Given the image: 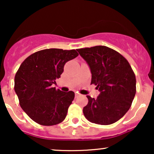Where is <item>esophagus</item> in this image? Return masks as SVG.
Here are the masks:
<instances>
[{
	"mask_svg": "<svg viewBox=\"0 0 154 154\" xmlns=\"http://www.w3.org/2000/svg\"><path fill=\"white\" fill-rule=\"evenodd\" d=\"M79 95H81L80 93H75V97H76V98H77V97L79 96Z\"/></svg>",
	"mask_w": 154,
	"mask_h": 154,
	"instance_id": "esophagus-1",
	"label": "esophagus"
}]
</instances>
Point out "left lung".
Here are the masks:
<instances>
[{"mask_svg": "<svg viewBox=\"0 0 154 154\" xmlns=\"http://www.w3.org/2000/svg\"><path fill=\"white\" fill-rule=\"evenodd\" d=\"M87 61L91 84L100 92L96 99L87 95L83 114L88 121L109 125L121 119L131 106L136 93L135 73L128 60L104 45L77 49Z\"/></svg>", "mask_w": 154, "mask_h": 154, "instance_id": "1", "label": "left lung"}]
</instances>
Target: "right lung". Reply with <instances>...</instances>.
Wrapping results in <instances>:
<instances>
[{"label":"right lung","instance_id":"add662e5","mask_svg":"<svg viewBox=\"0 0 154 154\" xmlns=\"http://www.w3.org/2000/svg\"><path fill=\"white\" fill-rule=\"evenodd\" d=\"M76 50L44 49L31 54L16 73L14 91L19 105L33 121L51 126L62 122L75 93L53 88L67 61L78 56Z\"/></svg>","mask_w":154,"mask_h":154}]
</instances>
